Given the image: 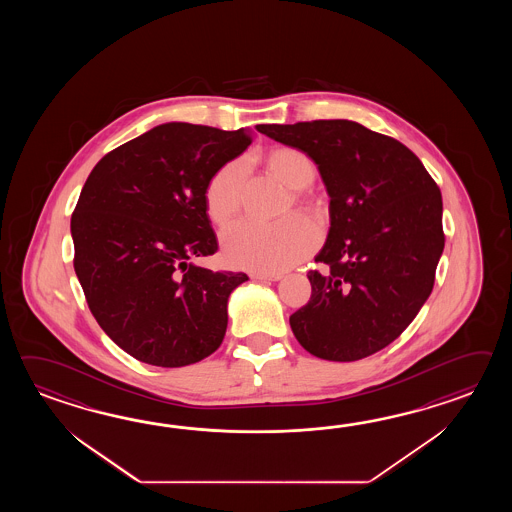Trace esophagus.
Returning <instances> with one entry per match:
<instances>
[{
    "label": "esophagus",
    "mask_w": 512,
    "mask_h": 512,
    "mask_svg": "<svg viewBox=\"0 0 512 512\" xmlns=\"http://www.w3.org/2000/svg\"><path fill=\"white\" fill-rule=\"evenodd\" d=\"M252 280H261V282H278L282 280V274H274V272H252Z\"/></svg>",
    "instance_id": "esophagus-1"
}]
</instances>
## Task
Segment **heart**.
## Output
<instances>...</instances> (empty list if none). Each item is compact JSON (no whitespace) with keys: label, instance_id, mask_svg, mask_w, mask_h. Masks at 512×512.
<instances>
[{"label":"heart","instance_id":"1","mask_svg":"<svg viewBox=\"0 0 512 512\" xmlns=\"http://www.w3.org/2000/svg\"><path fill=\"white\" fill-rule=\"evenodd\" d=\"M272 172L294 190L307 188L315 181V164L309 155L296 148H278L269 155ZM247 164L236 159L223 164L208 179L205 207L216 223H225L241 207ZM318 229L311 221L289 218L276 223L238 219L221 232L225 260L240 269L282 272L304 260L318 245Z\"/></svg>","mask_w":512,"mask_h":512}]
</instances>
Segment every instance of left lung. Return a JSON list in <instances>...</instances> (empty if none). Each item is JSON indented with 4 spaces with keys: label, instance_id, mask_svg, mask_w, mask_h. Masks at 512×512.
<instances>
[{
    "label": "left lung",
    "instance_id": "8db88e82",
    "mask_svg": "<svg viewBox=\"0 0 512 512\" xmlns=\"http://www.w3.org/2000/svg\"><path fill=\"white\" fill-rule=\"evenodd\" d=\"M307 153L327 188L331 227L289 318L318 359L353 362L392 344L434 289L445 249L441 190L412 150L353 120L256 126Z\"/></svg>",
    "mask_w": 512,
    "mask_h": 512
}]
</instances>
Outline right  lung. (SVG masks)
Returning a JSON list of instances; mask_svg holds the SVG:
<instances>
[{
  "mask_svg": "<svg viewBox=\"0 0 512 512\" xmlns=\"http://www.w3.org/2000/svg\"><path fill=\"white\" fill-rule=\"evenodd\" d=\"M252 133L168 122L104 155L71 216L75 272L98 326L141 362L181 368L212 355L243 272L194 258L218 251L205 188Z\"/></svg>",
  "mask_w": 512,
  "mask_h": 512,
  "instance_id": "1",
  "label": "right lung"
}]
</instances>
